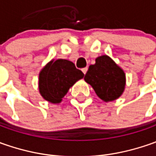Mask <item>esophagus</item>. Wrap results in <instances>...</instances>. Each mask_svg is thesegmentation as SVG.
Returning <instances> with one entry per match:
<instances>
[{
    "label": "esophagus",
    "mask_w": 156,
    "mask_h": 156,
    "mask_svg": "<svg viewBox=\"0 0 156 156\" xmlns=\"http://www.w3.org/2000/svg\"><path fill=\"white\" fill-rule=\"evenodd\" d=\"M81 71H82V73L84 74V75H86V73H87V68H84V69H81Z\"/></svg>",
    "instance_id": "1"
}]
</instances>
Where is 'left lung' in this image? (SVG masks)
<instances>
[{
	"mask_svg": "<svg viewBox=\"0 0 156 156\" xmlns=\"http://www.w3.org/2000/svg\"><path fill=\"white\" fill-rule=\"evenodd\" d=\"M84 80L91 85L97 96L105 102L118 99L126 86L125 72L106 55L97 57L95 63L89 66Z\"/></svg>",
	"mask_w": 156,
	"mask_h": 156,
	"instance_id": "1",
	"label": "left lung"
}]
</instances>
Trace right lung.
<instances>
[{
	"label": "right lung",
	"mask_w": 156,
	"mask_h": 156,
	"mask_svg": "<svg viewBox=\"0 0 156 156\" xmlns=\"http://www.w3.org/2000/svg\"><path fill=\"white\" fill-rule=\"evenodd\" d=\"M83 76L84 74L76 69L72 62L53 59L40 71L39 92L48 102L60 103L69 88Z\"/></svg>",
	"instance_id": "add662e5"
}]
</instances>
